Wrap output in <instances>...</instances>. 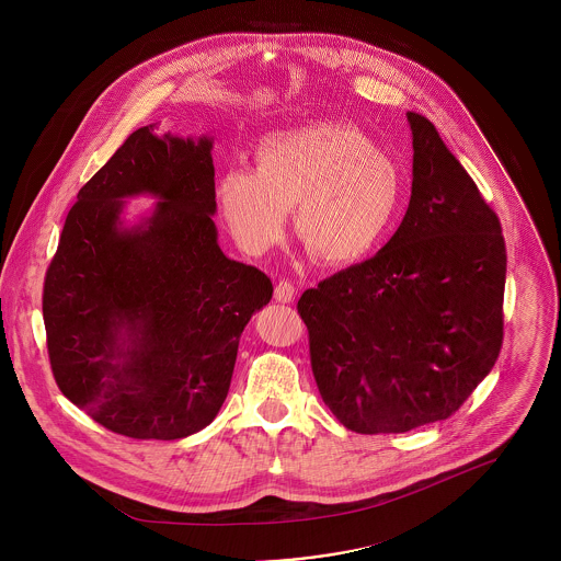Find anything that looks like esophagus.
Segmentation results:
<instances>
[{"label":"esophagus","instance_id":"34e87169","mask_svg":"<svg viewBox=\"0 0 561 561\" xmlns=\"http://www.w3.org/2000/svg\"><path fill=\"white\" fill-rule=\"evenodd\" d=\"M294 294H296V288L290 282H279L275 286V300L277 302H293Z\"/></svg>","mask_w":561,"mask_h":561}]
</instances>
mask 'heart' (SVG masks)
Wrapping results in <instances>:
<instances>
[{
  "mask_svg": "<svg viewBox=\"0 0 561 561\" xmlns=\"http://www.w3.org/2000/svg\"><path fill=\"white\" fill-rule=\"evenodd\" d=\"M256 168L220 172L214 197L233 241L263 254L284 238L288 210L307 252L323 265H351L400 220L408 181L400 161L345 122H316L267 134Z\"/></svg>",
  "mask_w": 561,
  "mask_h": 561,
  "instance_id": "obj_1",
  "label": "heart"
}]
</instances>
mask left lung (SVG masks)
I'll return each mask as SVG.
<instances>
[{"mask_svg":"<svg viewBox=\"0 0 561 561\" xmlns=\"http://www.w3.org/2000/svg\"><path fill=\"white\" fill-rule=\"evenodd\" d=\"M405 115L412 195L398 231L298 300L321 400L345 427L370 435L453 416L503 343L499 216L427 117Z\"/></svg>","mask_w":561,"mask_h":561,"instance_id":"8db88e82","label":"left lung"}]
</instances>
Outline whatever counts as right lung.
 <instances>
[{"mask_svg":"<svg viewBox=\"0 0 561 561\" xmlns=\"http://www.w3.org/2000/svg\"><path fill=\"white\" fill-rule=\"evenodd\" d=\"M213 136L142 126L80 188L44 282L54 378L103 427L183 439L216 419L273 284L225 256ZM157 204L136 221L127 199Z\"/></svg>","mask_w":561,"mask_h":561,"instance_id":"1","label":"right lung"}]
</instances>
